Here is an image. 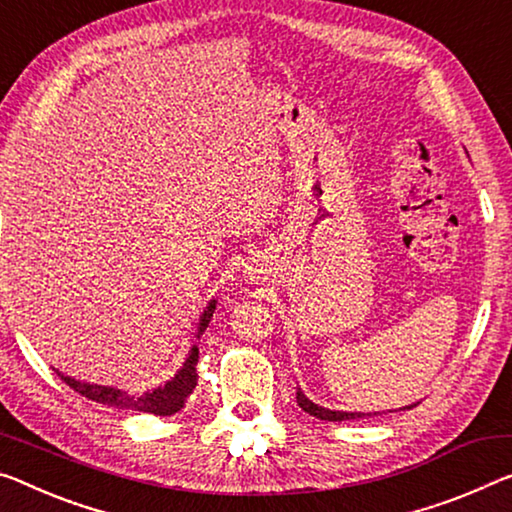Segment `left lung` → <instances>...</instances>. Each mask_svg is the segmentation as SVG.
Masks as SVG:
<instances>
[{
	"label": "left lung",
	"instance_id": "1",
	"mask_svg": "<svg viewBox=\"0 0 512 512\" xmlns=\"http://www.w3.org/2000/svg\"><path fill=\"white\" fill-rule=\"evenodd\" d=\"M297 405L302 407L306 414L316 416L320 421H350V419H361V416H371V414H364V412H338V410H327V407H320L316 403H311L309 398L304 396L302 389H297ZM419 403L414 405H407V407H400V410H412Z\"/></svg>",
	"mask_w": 512,
	"mask_h": 512
}]
</instances>
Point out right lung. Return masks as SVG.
<instances>
[{"instance_id": "obj_1", "label": "right lung", "mask_w": 512, "mask_h": 512, "mask_svg": "<svg viewBox=\"0 0 512 512\" xmlns=\"http://www.w3.org/2000/svg\"><path fill=\"white\" fill-rule=\"evenodd\" d=\"M215 304H217L215 300H210L206 311L201 313L196 336H201L203 332H206L212 313H215ZM196 364H199V348L192 345L190 355H187L185 364L180 366V371L171 377L167 384H162V387H157L153 391L141 393V396H132V393H128V391H121L114 387H100V384L80 382L70 375H64L59 371L57 373L70 389H75L84 398L96 400V403H100V405L119 407V410H132V412H146V414H155V416H171V414L183 410L187 398H190V393L196 387V380H199V375H196Z\"/></svg>"}]
</instances>
